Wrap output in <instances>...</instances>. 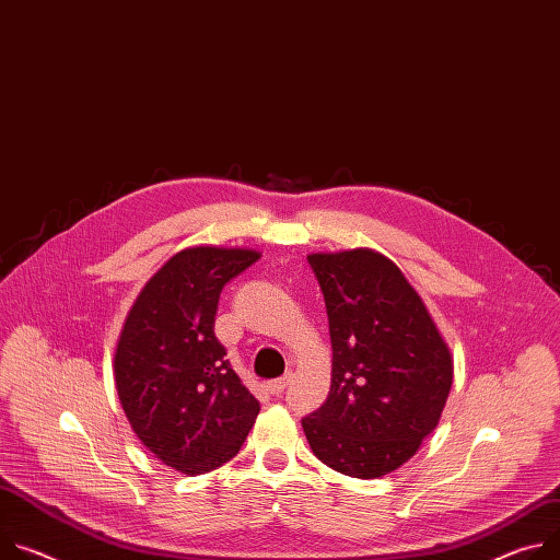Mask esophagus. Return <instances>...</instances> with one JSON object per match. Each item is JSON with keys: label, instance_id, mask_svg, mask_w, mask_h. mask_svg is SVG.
<instances>
[{"label": "esophagus", "instance_id": "1", "mask_svg": "<svg viewBox=\"0 0 560 560\" xmlns=\"http://www.w3.org/2000/svg\"><path fill=\"white\" fill-rule=\"evenodd\" d=\"M288 384H290V375H283V377H279V380L268 382V390H270L272 395H281Z\"/></svg>", "mask_w": 560, "mask_h": 560}]
</instances>
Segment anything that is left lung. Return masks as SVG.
<instances>
[{"instance_id": "1", "label": "left lung", "mask_w": 560, "mask_h": 560, "mask_svg": "<svg viewBox=\"0 0 560 560\" xmlns=\"http://www.w3.org/2000/svg\"><path fill=\"white\" fill-rule=\"evenodd\" d=\"M332 346L326 401L301 420L313 453L350 478H380L438 427L451 350L418 290L382 252H313Z\"/></svg>"}]
</instances>
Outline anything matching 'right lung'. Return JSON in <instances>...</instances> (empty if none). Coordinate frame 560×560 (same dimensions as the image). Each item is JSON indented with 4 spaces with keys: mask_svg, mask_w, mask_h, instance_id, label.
Wrapping results in <instances>:
<instances>
[{
    "mask_svg": "<svg viewBox=\"0 0 560 560\" xmlns=\"http://www.w3.org/2000/svg\"><path fill=\"white\" fill-rule=\"evenodd\" d=\"M259 257L252 247H185L142 285L122 324L120 406L136 438L178 474L232 460L261 411L214 337L223 285Z\"/></svg>",
    "mask_w": 560,
    "mask_h": 560,
    "instance_id": "right-lung-1",
    "label": "right lung"
}]
</instances>
